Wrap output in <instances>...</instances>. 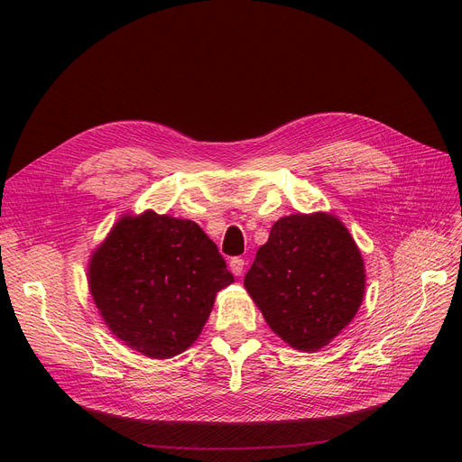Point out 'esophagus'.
<instances>
[{"label":"esophagus","instance_id":"34e87169","mask_svg":"<svg viewBox=\"0 0 462 462\" xmlns=\"http://www.w3.org/2000/svg\"><path fill=\"white\" fill-rule=\"evenodd\" d=\"M244 265H245V260L236 256V258L230 260V272H232L234 275H241V273H244Z\"/></svg>","mask_w":462,"mask_h":462}]
</instances>
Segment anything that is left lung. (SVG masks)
I'll list each match as a JSON object with an SVG mask.
<instances>
[{"mask_svg": "<svg viewBox=\"0 0 462 462\" xmlns=\"http://www.w3.org/2000/svg\"><path fill=\"white\" fill-rule=\"evenodd\" d=\"M244 284L284 343L317 352L356 317L365 294V265L337 217L296 213L272 226Z\"/></svg>", "mask_w": 462, "mask_h": 462, "instance_id": "obj_1", "label": "left lung"}]
</instances>
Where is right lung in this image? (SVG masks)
Segmentation results:
<instances>
[{"mask_svg": "<svg viewBox=\"0 0 462 462\" xmlns=\"http://www.w3.org/2000/svg\"><path fill=\"white\" fill-rule=\"evenodd\" d=\"M88 277L110 331L153 359L197 341L217 292L234 282L197 223L155 211L121 217L91 254Z\"/></svg>", "mask_w": 462, "mask_h": 462, "instance_id": "1", "label": "right lung"}]
</instances>
